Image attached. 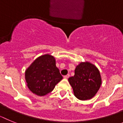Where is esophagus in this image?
Instances as JSON below:
<instances>
[{
	"instance_id": "34e87169",
	"label": "esophagus",
	"mask_w": 123,
	"mask_h": 123,
	"mask_svg": "<svg viewBox=\"0 0 123 123\" xmlns=\"http://www.w3.org/2000/svg\"><path fill=\"white\" fill-rule=\"evenodd\" d=\"M69 77H70V75L68 74V75H64V77L65 79H68Z\"/></svg>"
}]
</instances>
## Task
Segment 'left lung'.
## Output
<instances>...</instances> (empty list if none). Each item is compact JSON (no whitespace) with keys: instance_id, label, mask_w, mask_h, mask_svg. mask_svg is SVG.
Listing matches in <instances>:
<instances>
[{"instance_id":"8db88e82","label":"left lung","mask_w":123,"mask_h":123,"mask_svg":"<svg viewBox=\"0 0 123 123\" xmlns=\"http://www.w3.org/2000/svg\"><path fill=\"white\" fill-rule=\"evenodd\" d=\"M74 95L80 100H87L95 95L101 84L98 69L90 62H82L75 69L74 76L69 78Z\"/></svg>"}]
</instances>
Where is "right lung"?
<instances>
[{
  "instance_id": "right-lung-1",
  "label": "right lung",
  "mask_w": 123,
  "mask_h": 123,
  "mask_svg": "<svg viewBox=\"0 0 123 123\" xmlns=\"http://www.w3.org/2000/svg\"><path fill=\"white\" fill-rule=\"evenodd\" d=\"M25 79L32 92L44 96L53 91L62 76L55 66L54 57L46 54L38 57L26 69Z\"/></svg>"
}]
</instances>
